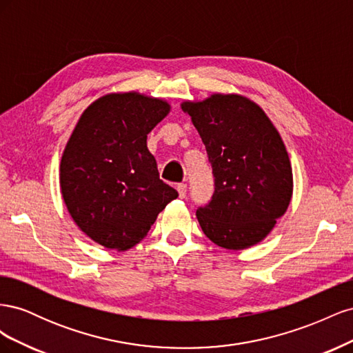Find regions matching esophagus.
I'll use <instances>...</instances> for the list:
<instances>
[{
  "label": "esophagus",
  "instance_id": "esophagus-1",
  "mask_svg": "<svg viewBox=\"0 0 353 353\" xmlns=\"http://www.w3.org/2000/svg\"><path fill=\"white\" fill-rule=\"evenodd\" d=\"M176 190H178L179 197L181 199H185V196H187V184H178Z\"/></svg>",
  "mask_w": 353,
  "mask_h": 353
}]
</instances>
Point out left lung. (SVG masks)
I'll return each mask as SVG.
<instances>
[{"instance_id":"left-lung-1","label":"left lung","mask_w":353,"mask_h":353,"mask_svg":"<svg viewBox=\"0 0 353 353\" xmlns=\"http://www.w3.org/2000/svg\"><path fill=\"white\" fill-rule=\"evenodd\" d=\"M181 109L206 145L215 193L196 216L219 248L243 250L262 241L293 194L292 163L280 132L254 101L215 92Z\"/></svg>"}]
</instances>
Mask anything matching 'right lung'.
Masks as SVG:
<instances>
[{"label":"right lung","mask_w":353,"mask_h":353,"mask_svg":"<svg viewBox=\"0 0 353 353\" xmlns=\"http://www.w3.org/2000/svg\"><path fill=\"white\" fill-rule=\"evenodd\" d=\"M170 112L166 100L110 92L91 103L65 147L60 188L72 219L105 249L140 243L176 190L159 178L147 134Z\"/></svg>","instance_id":"1"}]
</instances>
